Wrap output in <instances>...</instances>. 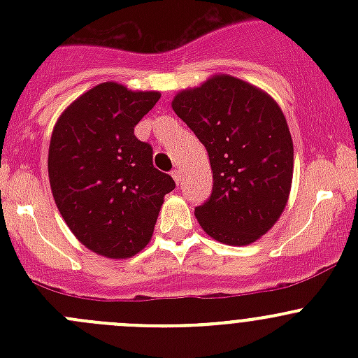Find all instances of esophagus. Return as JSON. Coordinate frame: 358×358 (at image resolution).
Returning a JSON list of instances; mask_svg holds the SVG:
<instances>
[{
	"instance_id": "1",
	"label": "esophagus",
	"mask_w": 358,
	"mask_h": 358,
	"mask_svg": "<svg viewBox=\"0 0 358 358\" xmlns=\"http://www.w3.org/2000/svg\"><path fill=\"white\" fill-rule=\"evenodd\" d=\"M171 176H173V180H175V182H176V185H180V183H182L183 176H182V171H180V169H173Z\"/></svg>"
}]
</instances>
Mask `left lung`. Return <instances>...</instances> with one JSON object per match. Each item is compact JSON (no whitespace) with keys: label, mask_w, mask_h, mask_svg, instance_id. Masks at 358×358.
I'll list each match as a JSON object with an SVG mask.
<instances>
[{"label":"left lung","mask_w":358,"mask_h":358,"mask_svg":"<svg viewBox=\"0 0 358 358\" xmlns=\"http://www.w3.org/2000/svg\"><path fill=\"white\" fill-rule=\"evenodd\" d=\"M173 110L211 164V196L196 208L201 227L223 244L255 243L277 222L291 190L292 140L282 110L232 76L178 93Z\"/></svg>","instance_id":"obj_1"}]
</instances>
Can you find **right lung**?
Here are the masks:
<instances>
[{
    "instance_id": "right-lung-1",
    "label": "right lung",
    "mask_w": 358,
    "mask_h": 358,
    "mask_svg": "<svg viewBox=\"0 0 358 358\" xmlns=\"http://www.w3.org/2000/svg\"><path fill=\"white\" fill-rule=\"evenodd\" d=\"M157 92H129L102 83L60 115L48 152L53 199L69 229L86 248L107 258H129L152 237L175 180L152 164V145L135 126Z\"/></svg>"
}]
</instances>
